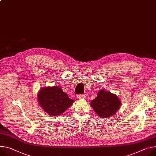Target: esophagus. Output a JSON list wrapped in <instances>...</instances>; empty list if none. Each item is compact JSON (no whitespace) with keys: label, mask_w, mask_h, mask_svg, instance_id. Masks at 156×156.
Returning <instances> with one entry per match:
<instances>
[{"label":"esophagus","mask_w":156,"mask_h":156,"mask_svg":"<svg viewBox=\"0 0 156 156\" xmlns=\"http://www.w3.org/2000/svg\"><path fill=\"white\" fill-rule=\"evenodd\" d=\"M76 97L78 99H83V98H84V97H85V96H84V94H78V95H77Z\"/></svg>","instance_id":"34e87169"}]
</instances>
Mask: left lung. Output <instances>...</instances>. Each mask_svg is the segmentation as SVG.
<instances>
[{
    "label": "left lung",
    "mask_w": 156,
    "mask_h": 156,
    "mask_svg": "<svg viewBox=\"0 0 156 156\" xmlns=\"http://www.w3.org/2000/svg\"><path fill=\"white\" fill-rule=\"evenodd\" d=\"M121 104L120 100L116 94L102 89L98 92L96 98L91 101L90 105L98 116L105 118L115 115Z\"/></svg>",
    "instance_id": "8db88e82"
}]
</instances>
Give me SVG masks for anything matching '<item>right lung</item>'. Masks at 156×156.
Listing matches in <instances>:
<instances>
[{
    "mask_svg": "<svg viewBox=\"0 0 156 156\" xmlns=\"http://www.w3.org/2000/svg\"><path fill=\"white\" fill-rule=\"evenodd\" d=\"M38 103L49 115L59 116L73 104L68 94L58 87L41 88L37 95Z\"/></svg>",
    "mask_w": 156,
    "mask_h": 156,
    "instance_id": "obj_1",
    "label": "right lung"
}]
</instances>
